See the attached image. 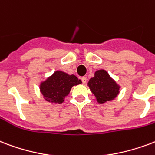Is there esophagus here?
<instances>
[{
    "label": "esophagus",
    "instance_id": "obj_1",
    "mask_svg": "<svg viewBox=\"0 0 155 155\" xmlns=\"http://www.w3.org/2000/svg\"><path fill=\"white\" fill-rule=\"evenodd\" d=\"M81 79H82V83H86V82H87V78H86V77H82Z\"/></svg>",
    "mask_w": 155,
    "mask_h": 155
}]
</instances>
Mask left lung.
<instances>
[{
	"mask_svg": "<svg viewBox=\"0 0 155 155\" xmlns=\"http://www.w3.org/2000/svg\"><path fill=\"white\" fill-rule=\"evenodd\" d=\"M87 85L100 104L114 100L118 95L120 88L104 69L96 71L95 76L89 80Z\"/></svg>",
	"mask_w": 155,
	"mask_h": 155,
	"instance_id": "8db88e82",
	"label": "left lung"
}]
</instances>
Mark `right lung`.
<instances>
[{"mask_svg":"<svg viewBox=\"0 0 155 155\" xmlns=\"http://www.w3.org/2000/svg\"><path fill=\"white\" fill-rule=\"evenodd\" d=\"M82 81L75 75H69L62 71H55L40 84V91L44 99L54 104H62L65 96L69 94L73 86L81 84Z\"/></svg>","mask_w":155,"mask_h":155,"instance_id":"1","label":"right lung"}]
</instances>
